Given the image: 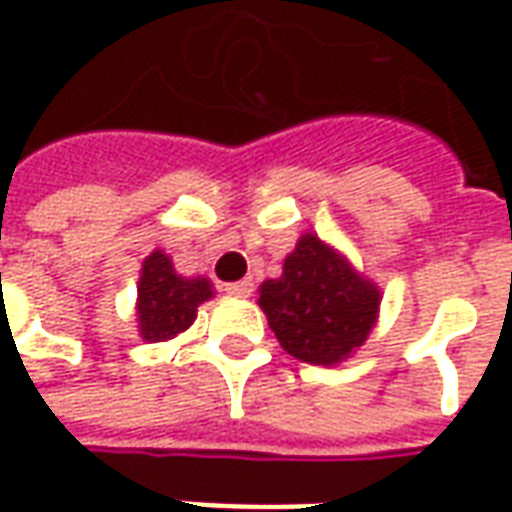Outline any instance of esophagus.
Instances as JSON below:
<instances>
[{"instance_id": "34e87169", "label": "esophagus", "mask_w": 512, "mask_h": 512, "mask_svg": "<svg viewBox=\"0 0 512 512\" xmlns=\"http://www.w3.org/2000/svg\"><path fill=\"white\" fill-rule=\"evenodd\" d=\"M226 292L234 297H250L253 295V281L245 278V281H234V284H226Z\"/></svg>"}]
</instances>
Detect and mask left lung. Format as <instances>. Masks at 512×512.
Returning a JSON list of instances; mask_svg holds the SVG:
<instances>
[{"label":"left lung","mask_w":512,"mask_h":512,"mask_svg":"<svg viewBox=\"0 0 512 512\" xmlns=\"http://www.w3.org/2000/svg\"><path fill=\"white\" fill-rule=\"evenodd\" d=\"M380 286L314 231L297 239L281 278L259 286V306L286 353L317 366L353 358L380 314Z\"/></svg>","instance_id":"left-lung-1"}]
</instances>
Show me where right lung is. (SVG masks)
<instances>
[{"label":"right lung","instance_id":"add662e5","mask_svg":"<svg viewBox=\"0 0 512 512\" xmlns=\"http://www.w3.org/2000/svg\"><path fill=\"white\" fill-rule=\"evenodd\" d=\"M215 297V286L204 275L176 273L165 250H151L137 281L134 320L143 342H168L190 328L198 317V306Z\"/></svg>","mask_w":512,"mask_h":512}]
</instances>
